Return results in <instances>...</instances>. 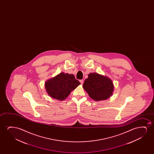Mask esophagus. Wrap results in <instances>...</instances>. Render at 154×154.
Returning <instances> with one entry per match:
<instances>
[{
	"instance_id": "1",
	"label": "esophagus",
	"mask_w": 154,
	"mask_h": 154,
	"mask_svg": "<svg viewBox=\"0 0 154 154\" xmlns=\"http://www.w3.org/2000/svg\"><path fill=\"white\" fill-rule=\"evenodd\" d=\"M80 82L81 83V84L82 85L84 84V80H80Z\"/></svg>"
}]
</instances>
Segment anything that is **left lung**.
Wrapping results in <instances>:
<instances>
[{"mask_svg":"<svg viewBox=\"0 0 154 154\" xmlns=\"http://www.w3.org/2000/svg\"><path fill=\"white\" fill-rule=\"evenodd\" d=\"M82 87L89 97L97 101L108 99L112 95L114 90L112 79L97 72L89 74Z\"/></svg>","mask_w":154,"mask_h":154,"instance_id":"obj_1","label":"left lung"}]
</instances>
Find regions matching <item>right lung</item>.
Masks as SVG:
<instances>
[{
	"instance_id": "1",
	"label": "right lung",
	"mask_w": 154,
	"mask_h": 154,
	"mask_svg": "<svg viewBox=\"0 0 154 154\" xmlns=\"http://www.w3.org/2000/svg\"><path fill=\"white\" fill-rule=\"evenodd\" d=\"M80 84L72 74L61 72L47 80L45 87L48 95L54 99L63 101Z\"/></svg>"
}]
</instances>
